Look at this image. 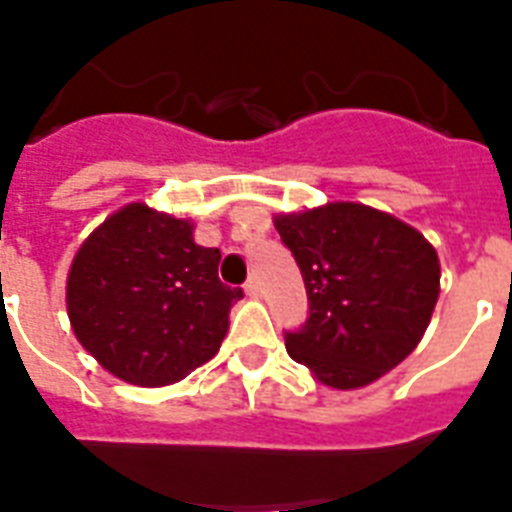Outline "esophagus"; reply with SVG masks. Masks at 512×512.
Masks as SVG:
<instances>
[{
	"label": "esophagus",
	"instance_id": "34e87169",
	"mask_svg": "<svg viewBox=\"0 0 512 512\" xmlns=\"http://www.w3.org/2000/svg\"><path fill=\"white\" fill-rule=\"evenodd\" d=\"M244 290H247L249 298H260V292H263V284H260V279H257V276H249L247 284H244Z\"/></svg>",
	"mask_w": 512,
	"mask_h": 512
}]
</instances>
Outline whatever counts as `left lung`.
I'll return each mask as SVG.
<instances>
[{
    "label": "left lung",
    "mask_w": 512,
    "mask_h": 512,
    "mask_svg": "<svg viewBox=\"0 0 512 512\" xmlns=\"http://www.w3.org/2000/svg\"><path fill=\"white\" fill-rule=\"evenodd\" d=\"M306 284V325L287 354L333 389H360L400 365L440 295L438 252L419 230L365 204L317 206L273 220Z\"/></svg>",
    "instance_id": "8db88e82"
}]
</instances>
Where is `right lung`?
Wrapping results in <instances>:
<instances>
[{
  "label": "right lung",
  "mask_w": 512,
  "mask_h": 512,
  "mask_svg": "<svg viewBox=\"0 0 512 512\" xmlns=\"http://www.w3.org/2000/svg\"><path fill=\"white\" fill-rule=\"evenodd\" d=\"M220 249L193 222L128 204L77 249L66 279L69 322L104 370L136 386L177 384L217 354L244 298L217 276Z\"/></svg>",
  "instance_id": "1"
}]
</instances>
